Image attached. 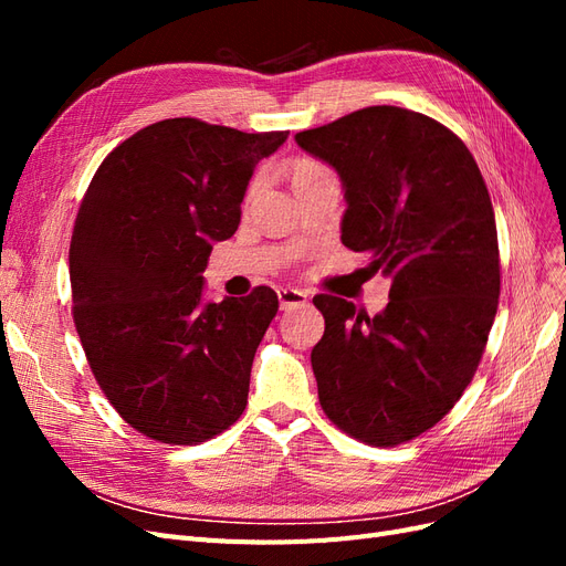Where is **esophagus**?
Returning <instances> with one entry per match:
<instances>
[{"instance_id":"esophagus-1","label":"esophagus","mask_w":566,"mask_h":566,"mask_svg":"<svg viewBox=\"0 0 566 566\" xmlns=\"http://www.w3.org/2000/svg\"><path fill=\"white\" fill-rule=\"evenodd\" d=\"M279 302H281V310H297V306H304L306 302H310V297H306L304 290H297V287H281L279 290Z\"/></svg>"}]
</instances>
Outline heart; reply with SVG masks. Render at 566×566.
<instances>
[{
  "instance_id": "b5f03b06",
  "label": "heart",
  "mask_w": 566,
  "mask_h": 566,
  "mask_svg": "<svg viewBox=\"0 0 566 566\" xmlns=\"http://www.w3.org/2000/svg\"><path fill=\"white\" fill-rule=\"evenodd\" d=\"M290 175H293V184H300V181H306V179H314V177H321V175H328V169H325L321 163L316 160H297L293 165V169H290ZM254 191V188H252Z\"/></svg>"
}]
</instances>
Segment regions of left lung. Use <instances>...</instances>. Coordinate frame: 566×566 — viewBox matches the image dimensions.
Here are the masks:
<instances>
[{"label": "left lung", "mask_w": 566, "mask_h": 566, "mask_svg": "<svg viewBox=\"0 0 566 566\" xmlns=\"http://www.w3.org/2000/svg\"><path fill=\"white\" fill-rule=\"evenodd\" d=\"M295 142L339 175L342 243L368 254L370 276L391 279L375 316L314 297L321 408L349 437L397 447L447 416L482 361L501 295L486 184L451 129L397 106L354 111Z\"/></svg>", "instance_id": "obj_1"}]
</instances>
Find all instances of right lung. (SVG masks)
I'll return each mask as SVG.
<instances>
[{"label":"right lung","mask_w":566,"mask_h":566,"mask_svg":"<svg viewBox=\"0 0 566 566\" xmlns=\"http://www.w3.org/2000/svg\"><path fill=\"white\" fill-rule=\"evenodd\" d=\"M285 139L172 117L96 169L67 256L73 318L98 387L136 432L191 447L243 416L279 297L260 285L205 304L202 271L241 224L256 163Z\"/></svg>","instance_id":"1"}]
</instances>
